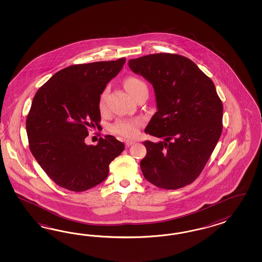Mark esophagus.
I'll return each mask as SVG.
<instances>
[{"label": "esophagus", "mask_w": 262, "mask_h": 262, "mask_svg": "<svg viewBox=\"0 0 262 262\" xmlns=\"http://www.w3.org/2000/svg\"><path fill=\"white\" fill-rule=\"evenodd\" d=\"M135 143V141H133V140H127V141L125 142V144H126V147H129V146L134 145Z\"/></svg>", "instance_id": "1"}]
</instances>
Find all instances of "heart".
I'll use <instances>...</instances> for the list:
<instances>
[{
  "label": "heart",
  "instance_id": "1",
  "mask_svg": "<svg viewBox=\"0 0 262 262\" xmlns=\"http://www.w3.org/2000/svg\"><path fill=\"white\" fill-rule=\"evenodd\" d=\"M125 88H127L128 93L133 97H135L137 93L142 90H148V86L146 82L136 77H128L125 80ZM106 98H107V90H104L100 96L99 99V110L103 112L106 108ZM141 126L140 119H120L116 121L111 127V130L115 135L126 137V138H133L138 134V128Z\"/></svg>",
  "mask_w": 262,
  "mask_h": 262
}]
</instances>
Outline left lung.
Masks as SVG:
<instances>
[{"instance_id":"8db88e82","label":"left lung","mask_w":262,"mask_h":262,"mask_svg":"<svg viewBox=\"0 0 262 262\" xmlns=\"http://www.w3.org/2000/svg\"><path fill=\"white\" fill-rule=\"evenodd\" d=\"M155 88L158 111L145 134L164 141H144L145 179L162 189L193 183L214 151L223 129V103L213 81L189 58L154 54L128 61Z\"/></svg>"}]
</instances>
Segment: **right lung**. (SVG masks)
I'll use <instances>...</instances> for the list:
<instances>
[{"label":"right lung","mask_w":262,"mask_h":262,"mask_svg":"<svg viewBox=\"0 0 262 262\" xmlns=\"http://www.w3.org/2000/svg\"><path fill=\"white\" fill-rule=\"evenodd\" d=\"M125 62L122 57L71 65L34 95L26 121L29 147L51 180L65 189L81 192L102 183L111 161L125 149L112 135L95 146L84 142L91 128L101 127L100 96Z\"/></svg>","instance_id":"obj_1"}]
</instances>
